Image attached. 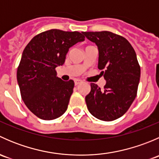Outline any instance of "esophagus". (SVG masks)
<instances>
[{"label":"esophagus","instance_id":"obj_1","mask_svg":"<svg viewBox=\"0 0 159 159\" xmlns=\"http://www.w3.org/2000/svg\"><path fill=\"white\" fill-rule=\"evenodd\" d=\"M81 82V80H75V85H78V84H79Z\"/></svg>","mask_w":159,"mask_h":159}]
</instances>
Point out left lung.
Listing matches in <instances>:
<instances>
[{
    "label": "left lung",
    "mask_w": 159,
    "mask_h": 159,
    "mask_svg": "<svg viewBox=\"0 0 159 159\" xmlns=\"http://www.w3.org/2000/svg\"><path fill=\"white\" fill-rule=\"evenodd\" d=\"M98 49V68L106 81L103 89L91 83L85 97L90 113L102 121L122 116L136 97L141 69L135 51L123 37L109 31L82 32Z\"/></svg>",
    "instance_id": "1"
}]
</instances>
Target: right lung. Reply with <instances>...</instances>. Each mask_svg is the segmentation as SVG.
<instances>
[{
    "mask_svg": "<svg viewBox=\"0 0 159 159\" xmlns=\"http://www.w3.org/2000/svg\"><path fill=\"white\" fill-rule=\"evenodd\" d=\"M84 41L78 31L52 29L34 37L22 53L17 80L22 100L37 117L53 120L68 108L75 83L56 75L70 48Z\"/></svg>",
    "mask_w": 159,
    "mask_h": 159,
    "instance_id": "1",
    "label": "right lung"
}]
</instances>
